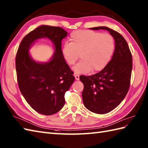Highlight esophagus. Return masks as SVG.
<instances>
[{
	"label": "esophagus",
	"instance_id": "1",
	"mask_svg": "<svg viewBox=\"0 0 148 148\" xmlns=\"http://www.w3.org/2000/svg\"><path fill=\"white\" fill-rule=\"evenodd\" d=\"M74 77H75V80H77V81L79 80V75H78L77 74H74Z\"/></svg>",
	"mask_w": 148,
	"mask_h": 148
}]
</instances>
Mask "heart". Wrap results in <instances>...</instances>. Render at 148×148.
Here are the masks:
<instances>
[{"label": "heart", "instance_id": "b5f03b06", "mask_svg": "<svg viewBox=\"0 0 148 148\" xmlns=\"http://www.w3.org/2000/svg\"><path fill=\"white\" fill-rule=\"evenodd\" d=\"M70 43H65L61 52L69 66L75 64L81 55V60L73 67L75 74L97 73L110 62L115 49V41L109 33L90 29L76 30L70 35Z\"/></svg>", "mask_w": 148, "mask_h": 148}]
</instances>
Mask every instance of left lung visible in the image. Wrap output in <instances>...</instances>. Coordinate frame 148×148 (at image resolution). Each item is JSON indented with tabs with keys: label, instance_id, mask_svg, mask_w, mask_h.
Instances as JSON below:
<instances>
[{
	"label": "left lung",
	"instance_id": "8db88e82",
	"mask_svg": "<svg viewBox=\"0 0 148 148\" xmlns=\"http://www.w3.org/2000/svg\"><path fill=\"white\" fill-rule=\"evenodd\" d=\"M106 29L115 41V49L110 62L103 70L89 76L81 75L84 84L82 97L85 107L98 114L115 108L127 93L132 69V58L126 40L121 34L108 27L90 28Z\"/></svg>",
	"mask_w": 148,
	"mask_h": 148
}]
</instances>
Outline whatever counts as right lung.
<instances>
[{"label":"right lung","instance_id":"obj_1","mask_svg":"<svg viewBox=\"0 0 148 148\" xmlns=\"http://www.w3.org/2000/svg\"><path fill=\"white\" fill-rule=\"evenodd\" d=\"M67 32L60 27L42 25L23 38L16 57V69L21 92L38 113L51 115L65 104L64 95L74 81L73 72L61 52L62 40ZM47 37L55 46V53L48 63H39L30 57L29 49L38 39Z\"/></svg>","mask_w":148,"mask_h":148}]
</instances>
